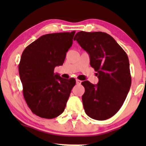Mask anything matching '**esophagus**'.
Here are the masks:
<instances>
[{"label":"esophagus","mask_w":146,"mask_h":146,"mask_svg":"<svg viewBox=\"0 0 146 146\" xmlns=\"http://www.w3.org/2000/svg\"><path fill=\"white\" fill-rule=\"evenodd\" d=\"M76 83H77L78 85H80V84L81 83V81H80V80H78V79H77V80H76Z\"/></svg>","instance_id":"obj_1"}]
</instances>
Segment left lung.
Segmentation results:
<instances>
[{
    "mask_svg": "<svg viewBox=\"0 0 146 146\" xmlns=\"http://www.w3.org/2000/svg\"><path fill=\"white\" fill-rule=\"evenodd\" d=\"M88 53L90 66L98 73L97 85L82 82L84 110L88 117L96 120L111 118L120 110L128 95L131 76L126 53L115 39L105 32L80 31L74 37Z\"/></svg>",
    "mask_w": 146,
    "mask_h": 146,
    "instance_id": "left-lung-1",
    "label": "left lung"
}]
</instances>
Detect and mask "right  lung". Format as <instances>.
Returning <instances> with one entry per match:
<instances>
[{
	"mask_svg": "<svg viewBox=\"0 0 146 146\" xmlns=\"http://www.w3.org/2000/svg\"><path fill=\"white\" fill-rule=\"evenodd\" d=\"M75 32L43 35L22 54L18 69L23 95L38 117L54 119L64 112L76 79L63 78L54 73V68L64 64Z\"/></svg>",
	"mask_w": 146,
	"mask_h": 146,
	"instance_id": "1",
	"label": "right lung"
}]
</instances>
